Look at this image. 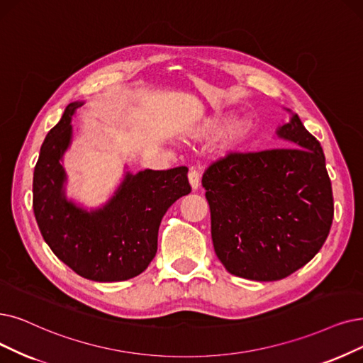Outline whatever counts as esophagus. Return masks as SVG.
Instances as JSON below:
<instances>
[{"mask_svg": "<svg viewBox=\"0 0 363 363\" xmlns=\"http://www.w3.org/2000/svg\"><path fill=\"white\" fill-rule=\"evenodd\" d=\"M187 177H189V183L192 186V189L196 191L199 187V172L196 169H191L189 176H187Z\"/></svg>", "mask_w": 363, "mask_h": 363, "instance_id": "esophagus-1", "label": "esophagus"}]
</instances>
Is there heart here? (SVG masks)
<instances>
[{
  "instance_id": "1",
  "label": "heart",
  "mask_w": 363,
  "mask_h": 363,
  "mask_svg": "<svg viewBox=\"0 0 363 363\" xmlns=\"http://www.w3.org/2000/svg\"><path fill=\"white\" fill-rule=\"evenodd\" d=\"M225 123L223 121H219V119H211V121H207L206 123H202L201 126H198L195 131H194V135L196 138H204V137H211V135H216L219 134L222 129H223ZM250 131V125L247 122H240L237 123L234 128L230 129L229 134L226 135L225 141H223V146L225 147H230L234 146V144L240 143L241 140H244L245 137H247Z\"/></svg>"
}]
</instances>
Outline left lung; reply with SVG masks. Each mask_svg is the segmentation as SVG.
I'll return each mask as SVG.
<instances>
[{
  "instance_id": "8db88e82",
  "label": "left lung",
  "mask_w": 363,
  "mask_h": 363,
  "mask_svg": "<svg viewBox=\"0 0 363 363\" xmlns=\"http://www.w3.org/2000/svg\"><path fill=\"white\" fill-rule=\"evenodd\" d=\"M277 135L289 147L228 153L202 176L217 257L230 274L256 281L281 280L310 262L333 219L320 143L298 114Z\"/></svg>"
}]
</instances>
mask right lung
<instances>
[{
	"label": "right lung",
	"mask_w": 363,
	"mask_h": 363,
	"mask_svg": "<svg viewBox=\"0 0 363 363\" xmlns=\"http://www.w3.org/2000/svg\"><path fill=\"white\" fill-rule=\"evenodd\" d=\"M69 104L40 149L34 169L33 208L43 238L57 259L80 277L123 281L149 267L157 250V230L167 210L191 194L187 168L126 172L107 204L84 210L65 196L62 156L71 144Z\"/></svg>",
	"instance_id": "add662e5"
}]
</instances>
